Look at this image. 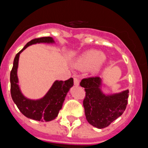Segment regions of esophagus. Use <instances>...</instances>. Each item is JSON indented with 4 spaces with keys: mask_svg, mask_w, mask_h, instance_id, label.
Segmentation results:
<instances>
[{
    "mask_svg": "<svg viewBox=\"0 0 148 148\" xmlns=\"http://www.w3.org/2000/svg\"><path fill=\"white\" fill-rule=\"evenodd\" d=\"M74 83L75 86H79V79L77 78V77H74Z\"/></svg>",
    "mask_w": 148,
    "mask_h": 148,
    "instance_id": "1",
    "label": "esophagus"
}]
</instances>
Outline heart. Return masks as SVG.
<instances>
[{"label": "heart", "instance_id": "b5f03b06", "mask_svg": "<svg viewBox=\"0 0 148 148\" xmlns=\"http://www.w3.org/2000/svg\"><path fill=\"white\" fill-rule=\"evenodd\" d=\"M107 61L104 53L95 49L84 51L74 60V66L79 70H89L92 74H97L102 70Z\"/></svg>", "mask_w": 148, "mask_h": 148}]
</instances>
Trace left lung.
<instances>
[{
	"label": "left lung",
	"instance_id": "obj_1",
	"mask_svg": "<svg viewBox=\"0 0 148 148\" xmlns=\"http://www.w3.org/2000/svg\"><path fill=\"white\" fill-rule=\"evenodd\" d=\"M80 86L85 88L83 101L85 116L90 125L99 129L108 127L118 118L127 104L129 90L106 95L102 90V79L99 77L83 79Z\"/></svg>",
	"mask_w": 148,
	"mask_h": 148
}]
</instances>
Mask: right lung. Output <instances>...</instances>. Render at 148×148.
Segmentation results:
<instances>
[{
  "mask_svg": "<svg viewBox=\"0 0 148 148\" xmlns=\"http://www.w3.org/2000/svg\"><path fill=\"white\" fill-rule=\"evenodd\" d=\"M41 43L54 44L55 41L52 37L49 36L35 38L28 42L15 56L10 75V94L13 101L23 115L34 120L49 122L54 120L58 116L67 93L74 85V79L70 78L64 82L56 80L47 93L41 99H31L23 95L18 85L17 75L19 56L28 46Z\"/></svg>",
  "mask_w": 148,
  "mask_h": 148,
  "instance_id": "add662e5",
  "label": "right lung"
}]
</instances>
